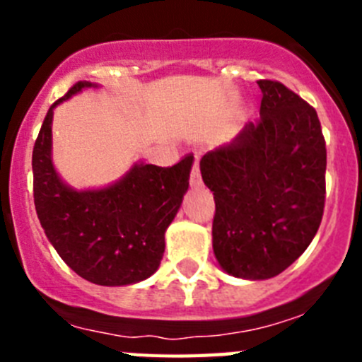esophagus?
I'll use <instances>...</instances> for the list:
<instances>
[{"mask_svg": "<svg viewBox=\"0 0 362 362\" xmlns=\"http://www.w3.org/2000/svg\"><path fill=\"white\" fill-rule=\"evenodd\" d=\"M190 185H192V187H199V185H201L199 159H197V158H196V163H194V168H192V174H190Z\"/></svg>", "mask_w": 362, "mask_h": 362, "instance_id": "obj_1", "label": "esophagus"}]
</instances>
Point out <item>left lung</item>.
<instances>
[{
	"mask_svg": "<svg viewBox=\"0 0 362 362\" xmlns=\"http://www.w3.org/2000/svg\"><path fill=\"white\" fill-rule=\"evenodd\" d=\"M259 123L204 153L214 192L212 246L239 279L279 276L308 248L325 210L326 145L317 112L283 83L261 79Z\"/></svg>",
	"mask_w": 362,
	"mask_h": 362,
	"instance_id": "1",
	"label": "left lung"
}]
</instances>
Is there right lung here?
<instances>
[{
    "instance_id": "right-lung-1",
    "label": "right lung",
    "mask_w": 362,
    "mask_h": 362,
    "mask_svg": "<svg viewBox=\"0 0 362 362\" xmlns=\"http://www.w3.org/2000/svg\"><path fill=\"white\" fill-rule=\"evenodd\" d=\"M86 88L99 85L76 83L41 124L32 152L37 219L59 257L83 279L101 286L141 283L161 264L165 232L188 190L194 156L170 168L136 161L107 187H70L54 166V108Z\"/></svg>"
}]
</instances>
